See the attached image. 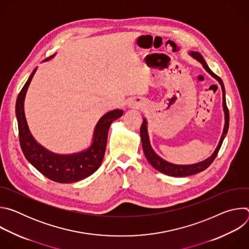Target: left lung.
Returning <instances> with one entry per match:
<instances>
[{"label": "left lung", "instance_id": "8db88e82", "mask_svg": "<svg viewBox=\"0 0 249 249\" xmlns=\"http://www.w3.org/2000/svg\"><path fill=\"white\" fill-rule=\"evenodd\" d=\"M193 58H195L197 61H199L204 69L207 71V72L214 77L220 84L222 87V90H223V107H224V112H225V126H224V131L221 137V140L219 142V145L217 147V149L215 150V152L212 154L211 157H209L208 159H206L203 161H200L198 163H194V164H189V165H179V164H173L170 163L164 160H162L160 157H159L154 150L151 147L150 144V139H149V134H148V128H147V120L144 119V122L142 123L141 126V140H142V146H143V150L145 153V156L148 160V161L152 164V166L154 168H156L157 170H159L161 173H164L166 175L169 176H174V177H183V176H188V175H193L196 174L198 172H201L203 170H205L206 168H208L211 163L214 161V160L216 159L221 146L223 144V141L228 133L229 130V123H230V114H229V109H228V106H227V102H226V91H225V86L223 84V81L221 80L220 77H218L216 74H214L210 70V68L208 67L206 61L204 60L203 56L198 53V52H190L189 53Z\"/></svg>", "mask_w": 249, "mask_h": 249}]
</instances>
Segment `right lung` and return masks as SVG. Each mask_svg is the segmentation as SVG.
Listing matches in <instances>:
<instances>
[{
    "label": "right lung",
    "mask_w": 249,
    "mask_h": 249,
    "mask_svg": "<svg viewBox=\"0 0 249 249\" xmlns=\"http://www.w3.org/2000/svg\"><path fill=\"white\" fill-rule=\"evenodd\" d=\"M36 70L37 68L33 70L18 93L16 103L19 144L22 153L25 159L35 168L55 182L72 183L85 179L100 166L107 143L109 127L114 120L122 116L123 110H112L99 119L94 129L92 144L88 150L73 155H57L51 153L34 140L28 129L24 115L23 104L25 94Z\"/></svg>",
    "instance_id": "right-lung-1"
}]
</instances>
